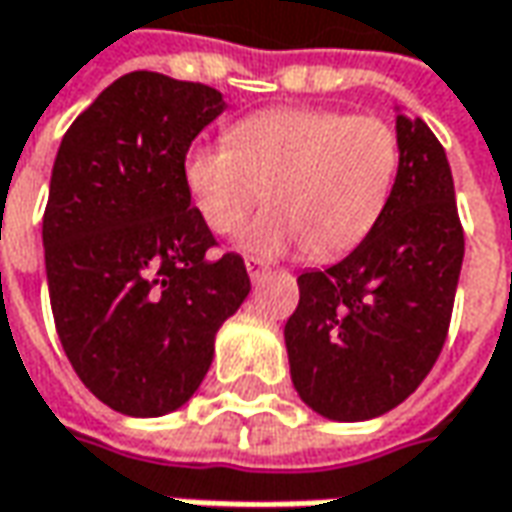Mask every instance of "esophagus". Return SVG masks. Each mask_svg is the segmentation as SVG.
<instances>
[{
	"label": "esophagus",
	"mask_w": 512,
	"mask_h": 512,
	"mask_svg": "<svg viewBox=\"0 0 512 512\" xmlns=\"http://www.w3.org/2000/svg\"><path fill=\"white\" fill-rule=\"evenodd\" d=\"M245 267H248V276L253 281L259 279V276H264V270H267V264H264L262 259H253V256H248V259H245Z\"/></svg>",
	"instance_id": "obj_1"
}]
</instances>
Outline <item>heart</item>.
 Listing matches in <instances>:
<instances>
[{"label": "heart", "instance_id": "b5f03b06", "mask_svg": "<svg viewBox=\"0 0 512 512\" xmlns=\"http://www.w3.org/2000/svg\"><path fill=\"white\" fill-rule=\"evenodd\" d=\"M231 146L185 154V188L216 236H236L264 200L273 211L253 225L256 256L338 259L372 233L400 171L397 132L377 115L341 109H264L233 123Z\"/></svg>", "mask_w": 512, "mask_h": 512}]
</instances>
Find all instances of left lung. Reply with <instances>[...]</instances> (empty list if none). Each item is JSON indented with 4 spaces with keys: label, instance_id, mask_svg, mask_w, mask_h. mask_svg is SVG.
<instances>
[{
    "label": "left lung",
    "instance_id": "left-lung-1",
    "mask_svg": "<svg viewBox=\"0 0 512 512\" xmlns=\"http://www.w3.org/2000/svg\"><path fill=\"white\" fill-rule=\"evenodd\" d=\"M400 171L372 233L346 259L298 276L284 327L298 397L341 423L400 406L448 338L465 233L445 149L397 115Z\"/></svg>",
    "mask_w": 512,
    "mask_h": 512
}]
</instances>
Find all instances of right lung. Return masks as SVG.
Returning a JSON list of instances; mask_svg holds the SVG:
<instances>
[{"label": "right lung", "instance_id": "1", "mask_svg": "<svg viewBox=\"0 0 512 512\" xmlns=\"http://www.w3.org/2000/svg\"><path fill=\"white\" fill-rule=\"evenodd\" d=\"M214 87L137 70L72 120L41 222L50 307L75 375L129 417L200 389L216 329L248 298L242 256H214L185 154L222 115Z\"/></svg>", "mask_w": 512, "mask_h": 512}]
</instances>
